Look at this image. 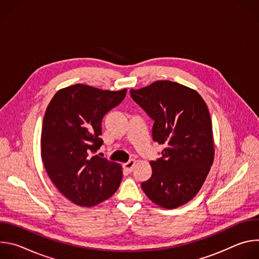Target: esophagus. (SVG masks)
I'll return each mask as SVG.
<instances>
[{"label":"esophagus","instance_id":"esophagus-1","mask_svg":"<svg viewBox=\"0 0 259 259\" xmlns=\"http://www.w3.org/2000/svg\"><path fill=\"white\" fill-rule=\"evenodd\" d=\"M135 163H136V161L135 160H130L129 162H127V163H125V164H123V168H124V170H126L127 172H132V170H133V168H134V166H135Z\"/></svg>","mask_w":259,"mask_h":259}]
</instances>
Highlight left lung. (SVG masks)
Returning a JSON list of instances; mask_svg holds the SVG:
<instances>
[{
	"mask_svg": "<svg viewBox=\"0 0 259 259\" xmlns=\"http://www.w3.org/2000/svg\"><path fill=\"white\" fill-rule=\"evenodd\" d=\"M131 96L154 120L153 140L164 144L162 158L152 161V177L141 183L153 203L174 209L201 190L214 160L209 109L194 89L171 81L131 89Z\"/></svg>",
	"mask_w": 259,
	"mask_h": 259,
	"instance_id": "1",
	"label": "left lung"
}]
</instances>
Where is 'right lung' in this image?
I'll list each match as a JSON object with an SVG mask.
<instances>
[{
	"label": "right lung",
	"mask_w": 259,
	"mask_h": 259,
	"mask_svg": "<svg viewBox=\"0 0 259 259\" xmlns=\"http://www.w3.org/2000/svg\"><path fill=\"white\" fill-rule=\"evenodd\" d=\"M126 92L76 84L58 90L47 106L41 134L43 164L54 186L73 204L96 206L120 187L122 166L92 154L103 143V116L122 102Z\"/></svg>",
	"instance_id": "1"
}]
</instances>
